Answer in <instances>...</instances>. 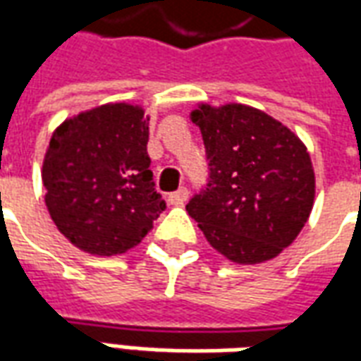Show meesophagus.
<instances>
[{"instance_id": "obj_1", "label": "esophagus", "mask_w": 361, "mask_h": 361, "mask_svg": "<svg viewBox=\"0 0 361 361\" xmlns=\"http://www.w3.org/2000/svg\"><path fill=\"white\" fill-rule=\"evenodd\" d=\"M188 197H189L188 189L180 188L178 191L170 193V197H168V203H170V204H183L185 201H188Z\"/></svg>"}]
</instances>
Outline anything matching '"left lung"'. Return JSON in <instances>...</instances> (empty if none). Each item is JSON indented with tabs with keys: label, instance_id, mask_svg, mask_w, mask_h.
Returning <instances> with one entry per match:
<instances>
[{
	"label": "left lung",
	"instance_id": "1",
	"mask_svg": "<svg viewBox=\"0 0 361 361\" xmlns=\"http://www.w3.org/2000/svg\"><path fill=\"white\" fill-rule=\"evenodd\" d=\"M211 183L185 207L220 255L238 265L279 257L310 219L315 172L307 147L279 119L245 104H197Z\"/></svg>",
	"mask_w": 361,
	"mask_h": 361
}]
</instances>
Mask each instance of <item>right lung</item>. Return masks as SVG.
Listing matches in <instances>:
<instances>
[{"label":"right lung","mask_w":361,"mask_h":361,"mask_svg":"<svg viewBox=\"0 0 361 361\" xmlns=\"http://www.w3.org/2000/svg\"><path fill=\"white\" fill-rule=\"evenodd\" d=\"M149 119L139 104L108 102L54 129L42 162L44 201L77 250L126 253L164 211L149 170Z\"/></svg>","instance_id":"add662e5"}]
</instances>
